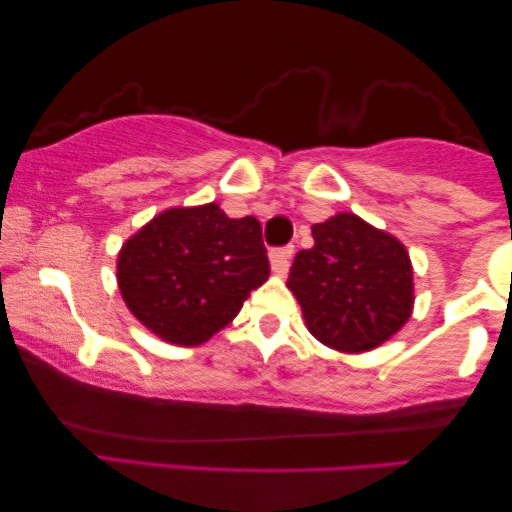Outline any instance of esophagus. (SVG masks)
<instances>
[{"mask_svg":"<svg viewBox=\"0 0 512 512\" xmlns=\"http://www.w3.org/2000/svg\"><path fill=\"white\" fill-rule=\"evenodd\" d=\"M291 256H293L291 244H286V247L272 249L270 251L272 272H277V275H286V272H289V265H291Z\"/></svg>","mask_w":512,"mask_h":512,"instance_id":"obj_1","label":"esophagus"}]
</instances>
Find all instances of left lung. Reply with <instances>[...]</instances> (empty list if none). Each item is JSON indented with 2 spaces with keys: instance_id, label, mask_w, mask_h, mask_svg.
I'll return each instance as SVG.
<instances>
[{
  "instance_id": "1",
  "label": "left lung",
  "mask_w": 512,
  "mask_h": 512,
  "mask_svg": "<svg viewBox=\"0 0 512 512\" xmlns=\"http://www.w3.org/2000/svg\"><path fill=\"white\" fill-rule=\"evenodd\" d=\"M312 237L314 247L298 251L286 282L310 333L349 354L382 345L412 312L408 251L356 214L317 223Z\"/></svg>"
}]
</instances>
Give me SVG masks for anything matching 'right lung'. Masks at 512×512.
<instances>
[{"label":"right lung","instance_id":"right-lung-1","mask_svg":"<svg viewBox=\"0 0 512 512\" xmlns=\"http://www.w3.org/2000/svg\"><path fill=\"white\" fill-rule=\"evenodd\" d=\"M270 275L261 223L212 205L167 209L118 254V289L142 324L195 347L228 326Z\"/></svg>","mask_w":512,"mask_h":512}]
</instances>
